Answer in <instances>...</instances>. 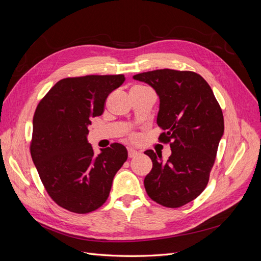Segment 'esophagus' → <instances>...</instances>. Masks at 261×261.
Segmentation results:
<instances>
[{
  "instance_id": "obj_1",
  "label": "esophagus",
  "mask_w": 261,
  "mask_h": 261,
  "mask_svg": "<svg viewBox=\"0 0 261 261\" xmlns=\"http://www.w3.org/2000/svg\"><path fill=\"white\" fill-rule=\"evenodd\" d=\"M138 154H139V152L137 151V150L133 149V148H129V149H128V156H129V158H134V156H136V155H138Z\"/></svg>"
}]
</instances>
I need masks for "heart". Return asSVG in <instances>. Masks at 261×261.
Instances as JSON below:
<instances>
[{
    "instance_id": "heart-1",
    "label": "heart",
    "mask_w": 261,
    "mask_h": 261,
    "mask_svg": "<svg viewBox=\"0 0 261 261\" xmlns=\"http://www.w3.org/2000/svg\"><path fill=\"white\" fill-rule=\"evenodd\" d=\"M134 88H144V87H140V86H136V87H134Z\"/></svg>"
}]
</instances>
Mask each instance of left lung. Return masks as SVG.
Segmentation results:
<instances>
[{
	"instance_id": "left-lung-1",
	"label": "left lung",
	"mask_w": 261,
	"mask_h": 261,
	"mask_svg": "<svg viewBox=\"0 0 261 261\" xmlns=\"http://www.w3.org/2000/svg\"><path fill=\"white\" fill-rule=\"evenodd\" d=\"M133 78L152 87L159 97L156 124L165 130L159 139L170 143L172 151L165 162L153 150L145 151L152 161L146 192L164 207H181L208 184L224 133L222 110L208 83L194 72L165 68Z\"/></svg>"
}]
</instances>
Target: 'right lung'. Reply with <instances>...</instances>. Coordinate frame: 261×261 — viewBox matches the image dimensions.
I'll use <instances>...</instances> for the list:
<instances>
[{"mask_svg":"<svg viewBox=\"0 0 261 261\" xmlns=\"http://www.w3.org/2000/svg\"><path fill=\"white\" fill-rule=\"evenodd\" d=\"M125 81L124 75L65 78L39 102L30 152L46 192L60 207L76 213L97 210L108 199L116 172L127 160L121 144L93 153L88 143L91 118Z\"/></svg>","mask_w":261,"mask_h":261,"instance_id":"right-lung-1","label":"right lung"}]
</instances>
